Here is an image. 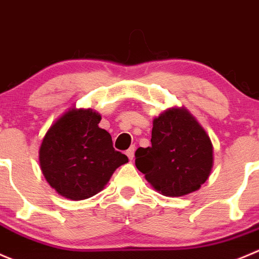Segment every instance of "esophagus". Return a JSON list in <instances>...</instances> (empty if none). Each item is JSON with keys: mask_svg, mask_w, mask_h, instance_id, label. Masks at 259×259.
Instances as JSON below:
<instances>
[{"mask_svg": "<svg viewBox=\"0 0 259 259\" xmlns=\"http://www.w3.org/2000/svg\"><path fill=\"white\" fill-rule=\"evenodd\" d=\"M134 153H135V148L134 147H130L129 149L126 150V155H127V158H129L130 160H133V158H134Z\"/></svg>", "mask_w": 259, "mask_h": 259, "instance_id": "obj_1", "label": "esophagus"}]
</instances>
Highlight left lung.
<instances>
[{
    "label": "left lung",
    "mask_w": 259,
    "mask_h": 259,
    "mask_svg": "<svg viewBox=\"0 0 259 259\" xmlns=\"http://www.w3.org/2000/svg\"><path fill=\"white\" fill-rule=\"evenodd\" d=\"M152 147L135 152V165L163 196L180 197L199 190L214 164L210 137L183 106L153 119Z\"/></svg>",
    "instance_id": "8db88e82"
}]
</instances>
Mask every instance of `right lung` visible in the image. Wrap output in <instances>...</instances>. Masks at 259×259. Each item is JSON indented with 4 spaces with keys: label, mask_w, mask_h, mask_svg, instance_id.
<instances>
[{
    "label": "right lung",
    "mask_w": 259,
    "mask_h": 259,
    "mask_svg": "<svg viewBox=\"0 0 259 259\" xmlns=\"http://www.w3.org/2000/svg\"><path fill=\"white\" fill-rule=\"evenodd\" d=\"M101 115L76 106L60 115L39 148L41 172L60 196L79 201L102 191L127 157L112 147L111 135L99 126Z\"/></svg>",
    "instance_id": "1"
}]
</instances>
